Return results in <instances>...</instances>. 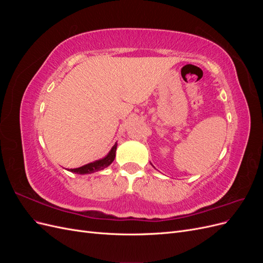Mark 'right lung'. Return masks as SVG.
I'll use <instances>...</instances> for the list:
<instances>
[{"label":"right lung","instance_id":"add662e5","mask_svg":"<svg viewBox=\"0 0 263 263\" xmlns=\"http://www.w3.org/2000/svg\"><path fill=\"white\" fill-rule=\"evenodd\" d=\"M116 149H117V144H115L112 149L109 150V153L102 159H99V160H95L93 162H90L87 164H84L80 168H76V169H68L69 171L73 172V173H78V174H90V173H94L101 171L103 169L107 168V166L114 161L115 156H116Z\"/></svg>","mask_w":263,"mask_h":263}]
</instances>
